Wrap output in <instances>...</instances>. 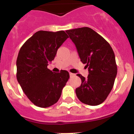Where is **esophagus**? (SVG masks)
<instances>
[{
    "label": "esophagus",
    "mask_w": 134,
    "mask_h": 134,
    "mask_svg": "<svg viewBox=\"0 0 134 134\" xmlns=\"http://www.w3.org/2000/svg\"><path fill=\"white\" fill-rule=\"evenodd\" d=\"M75 76V74H73V73L70 72V77H73V76Z\"/></svg>",
    "instance_id": "1"
}]
</instances>
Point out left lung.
I'll list each match as a JSON object with an SVG mask.
<instances>
[{
    "label": "left lung",
    "instance_id": "left-lung-1",
    "mask_svg": "<svg viewBox=\"0 0 134 134\" xmlns=\"http://www.w3.org/2000/svg\"><path fill=\"white\" fill-rule=\"evenodd\" d=\"M66 31L89 73L86 79L77 74L82 81L81 85L76 89L78 99L86 105H100L112 90L118 72L113 49L102 36L89 27Z\"/></svg>",
    "mask_w": 134,
    "mask_h": 134
}]
</instances>
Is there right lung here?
<instances>
[{
  "instance_id": "add662e5",
  "label": "right lung",
  "mask_w": 134,
  "mask_h": 134,
  "mask_svg": "<svg viewBox=\"0 0 134 134\" xmlns=\"http://www.w3.org/2000/svg\"><path fill=\"white\" fill-rule=\"evenodd\" d=\"M68 38L64 31H39L22 46L16 59V79L27 98L37 107L46 108L60 99L70 78L66 70L53 73L49 62Z\"/></svg>"
}]
</instances>
